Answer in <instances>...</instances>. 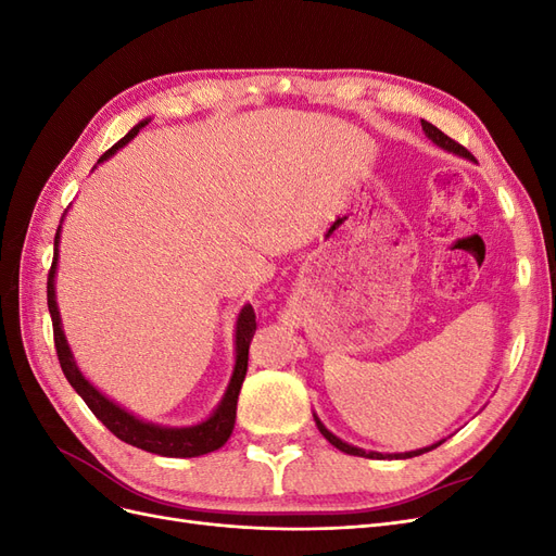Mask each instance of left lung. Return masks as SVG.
<instances>
[{
  "label": "left lung",
  "instance_id": "1",
  "mask_svg": "<svg viewBox=\"0 0 556 556\" xmlns=\"http://www.w3.org/2000/svg\"><path fill=\"white\" fill-rule=\"evenodd\" d=\"M422 129H425V134L427 137L433 141V143H439L441 148H445V150H450V153H457V155H462V157H468V160H473V155L468 153V150L462 146V143H457L454 139H450L447 134H443L439 127H433L431 123H427V121H422ZM315 422H317V429L323 431V435L325 439L333 445V447H339L341 452H345V454H355V457H368V459H399V457H403V459H408V457H417V454H422V452H429V450H433V447H439L441 443H435V445H431V447H425V450H415V452H403V454H380V452H364V450H359V447H352V445H348V443H343L341 439H336V435L331 433V431H327L325 427H323V422H319V419L315 417Z\"/></svg>",
  "mask_w": 556,
  "mask_h": 556
}]
</instances>
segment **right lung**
Instances as JSON below:
<instances>
[{
	"mask_svg": "<svg viewBox=\"0 0 556 556\" xmlns=\"http://www.w3.org/2000/svg\"><path fill=\"white\" fill-rule=\"evenodd\" d=\"M148 123V121H146ZM146 123H139L129 134L117 141L113 148H109L106 153L99 157V162L111 157L117 148H123L127 141L134 139ZM58 239H60V229L55 233V252H53V264H50L48 271V311H50V319H53V339H55V352L58 359L62 366V374L70 380V384L80 394V399L88 403V408L97 415L99 422H102L113 435L117 439L141 447L146 452H155L162 454V457H199V454L213 452L217 447H223L227 443V439L231 435L233 422H237V401H239V392L241 384L248 371V348L252 341V333L257 329L255 323V311L248 304L237 323V366H233V376L231 382L227 387V394L223 399L217 410L197 427H185V429H166V427H155L141 422L134 415L125 413L121 406H115L113 401H109L104 394H99L94 387L80 376V371L76 368L70 345L64 341V333L60 327V313H58V304H55V288H53V278H55V264H58Z\"/></svg>",
	"mask_w": 556,
	"mask_h": 556,
	"instance_id": "1",
	"label": "right lung"
}]
</instances>
